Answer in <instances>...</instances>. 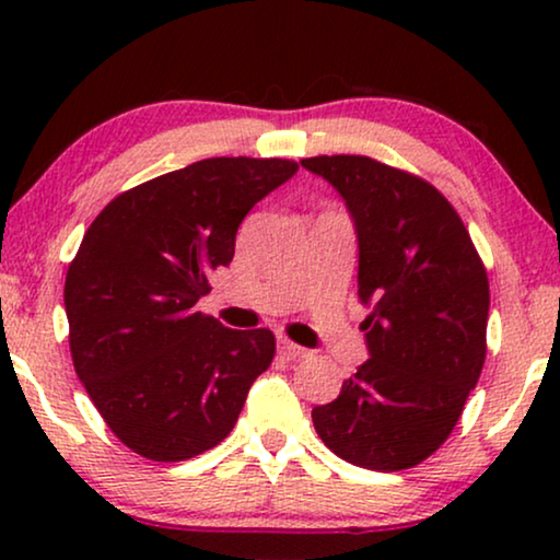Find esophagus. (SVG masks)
I'll list each match as a JSON object with an SVG mask.
<instances>
[{
	"label": "esophagus",
	"instance_id": "obj_1",
	"mask_svg": "<svg viewBox=\"0 0 560 560\" xmlns=\"http://www.w3.org/2000/svg\"><path fill=\"white\" fill-rule=\"evenodd\" d=\"M278 349H280V354L285 357V359H303V357H308V349H303V347H298V343L288 341L285 336H280V339H278Z\"/></svg>",
	"mask_w": 560,
	"mask_h": 560
}]
</instances>
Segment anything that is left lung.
Masks as SVG:
<instances>
[{"label": "left lung", "instance_id": "8db88e82", "mask_svg": "<svg viewBox=\"0 0 560 560\" xmlns=\"http://www.w3.org/2000/svg\"><path fill=\"white\" fill-rule=\"evenodd\" d=\"M331 183L354 221L370 359L316 433L343 462L400 471L425 462L462 418L487 357L489 280L464 221L418 175L364 155L301 160Z\"/></svg>", "mask_w": 560, "mask_h": 560}]
</instances>
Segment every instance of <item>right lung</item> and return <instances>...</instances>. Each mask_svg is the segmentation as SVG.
I'll use <instances>...</instances> for the list:
<instances>
[{
    "instance_id": "right-lung-1",
    "label": "right lung",
    "mask_w": 560,
    "mask_h": 560,
    "mask_svg": "<svg viewBox=\"0 0 560 560\" xmlns=\"http://www.w3.org/2000/svg\"><path fill=\"white\" fill-rule=\"evenodd\" d=\"M293 160L209 158L114 198L66 275L71 357L112 433L152 462L221 443L275 357L267 328L234 331L196 303L234 257L252 206Z\"/></svg>"
}]
</instances>
